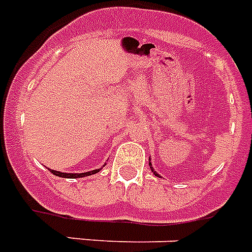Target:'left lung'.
Segmentation results:
<instances>
[{
    "mask_svg": "<svg viewBox=\"0 0 252 252\" xmlns=\"http://www.w3.org/2000/svg\"><path fill=\"white\" fill-rule=\"evenodd\" d=\"M149 161H150V159H149ZM149 166H150V168H152V171L154 172V175H156V176H159V175H158V174H157V172H156V171H154V170H153V167H152V163H150V162H149Z\"/></svg>",
    "mask_w": 252,
    "mask_h": 252,
    "instance_id": "1",
    "label": "left lung"
}]
</instances>
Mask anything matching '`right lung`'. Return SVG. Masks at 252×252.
Here are the masks:
<instances>
[{
    "label": "right lung",
    "mask_w": 252,
    "mask_h": 252,
    "mask_svg": "<svg viewBox=\"0 0 252 252\" xmlns=\"http://www.w3.org/2000/svg\"><path fill=\"white\" fill-rule=\"evenodd\" d=\"M49 171L52 172L53 175L61 176V178H72V179H76V178H84V176L93 175V174H96L98 171H100V168H96V170H91V171L87 172H81V174H68V172H61V171H55V170H51Z\"/></svg>",
    "instance_id": "right-lung-1"
}]
</instances>
